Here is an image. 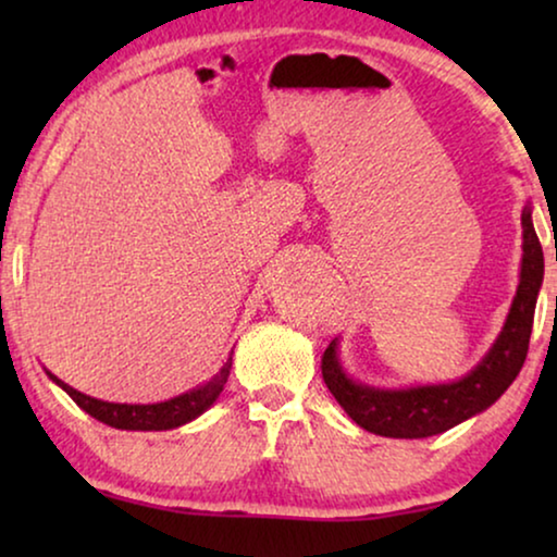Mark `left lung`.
Segmentation results:
<instances>
[{
	"instance_id": "left-lung-1",
	"label": "left lung",
	"mask_w": 557,
	"mask_h": 557,
	"mask_svg": "<svg viewBox=\"0 0 557 557\" xmlns=\"http://www.w3.org/2000/svg\"><path fill=\"white\" fill-rule=\"evenodd\" d=\"M543 246H540L532 208L522 210V269L520 286L502 326L484 360L469 375L446 385H416L403 391H380L357 383L342 370L337 357V339L324 349L322 377L330 393L345 408V413L360 429L387 438H429L459 425L467 418L482 413L512 385L528 357L532 319L540 286H543Z\"/></svg>"
}]
</instances>
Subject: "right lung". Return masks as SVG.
I'll use <instances>...</instances> for the list:
<instances>
[{
  "instance_id": "obj_1",
  "label": "right lung",
  "mask_w": 557,
  "mask_h": 557,
  "mask_svg": "<svg viewBox=\"0 0 557 557\" xmlns=\"http://www.w3.org/2000/svg\"><path fill=\"white\" fill-rule=\"evenodd\" d=\"M231 368H233V357H227V362L220 368V372L210 380V383H205L200 387H195V391L182 393L177 398H170L164 403H149V406H128V403H109V400L90 398V395L75 391V387L63 383V380L52 375V372H48V375L52 383L63 387V391L71 395V398L78 403L88 416H94L96 421L111 425V429L170 431V429H177V425L195 421L197 416L205 413V410L218 400V395L223 393V387L227 383V375H231Z\"/></svg>"
}]
</instances>
